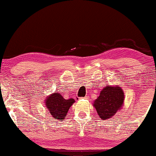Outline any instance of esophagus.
<instances>
[{"label": "esophagus", "mask_w": 156, "mask_h": 156, "mask_svg": "<svg viewBox=\"0 0 156 156\" xmlns=\"http://www.w3.org/2000/svg\"><path fill=\"white\" fill-rule=\"evenodd\" d=\"M84 99H88V98H89V97H88V96H85V97H84Z\"/></svg>", "instance_id": "esophagus-1"}]
</instances>
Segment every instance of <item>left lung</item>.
<instances>
[{
  "mask_svg": "<svg viewBox=\"0 0 156 156\" xmlns=\"http://www.w3.org/2000/svg\"><path fill=\"white\" fill-rule=\"evenodd\" d=\"M124 95L120 87L107 85L94 102V107L103 120L109 119L123 106Z\"/></svg>",
  "mask_w": 156,
  "mask_h": 156,
  "instance_id": "left-lung-1",
  "label": "left lung"
}]
</instances>
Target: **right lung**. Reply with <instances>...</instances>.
<instances>
[{
	"label": "right lung",
	"instance_id": "obj_1",
	"mask_svg": "<svg viewBox=\"0 0 156 156\" xmlns=\"http://www.w3.org/2000/svg\"><path fill=\"white\" fill-rule=\"evenodd\" d=\"M74 103L73 98L64 99L59 93L53 94L45 100V105L51 112V115L59 121L66 117L69 108Z\"/></svg>",
	"mask_w": 156,
	"mask_h": 156
}]
</instances>
